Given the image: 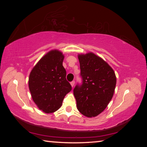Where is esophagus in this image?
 <instances>
[{"label": "esophagus", "instance_id": "esophagus-1", "mask_svg": "<svg viewBox=\"0 0 147 147\" xmlns=\"http://www.w3.org/2000/svg\"><path fill=\"white\" fill-rule=\"evenodd\" d=\"M74 84H75V82H74V81H73V82H71V85L72 87H73V88L74 86Z\"/></svg>", "mask_w": 147, "mask_h": 147}]
</instances>
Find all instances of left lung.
Segmentation results:
<instances>
[{
	"label": "left lung",
	"mask_w": 147,
	"mask_h": 147,
	"mask_svg": "<svg viewBox=\"0 0 147 147\" xmlns=\"http://www.w3.org/2000/svg\"><path fill=\"white\" fill-rule=\"evenodd\" d=\"M82 78L73 90L77 109L87 117H94L106 108L112 98L117 79L113 69L93 53L78 55Z\"/></svg>",
	"instance_id": "8db88e82"
}]
</instances>
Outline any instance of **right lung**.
Masks as SVG:
<instances>
[{
	"mask_svg": "<svg viewBox=\"0 0 147 147\" xmlns=\"http://www.w3.org/2000/svg\"><path fill=\"white\" fill-rule=\"evenodd\" d=\"M63 59L61 51L52 50L39 59L30 73L28 87L32 100L44 113L58 110L72 89L66 80Z\"/></svg>",
	"mask_w": 147,
	"mask_h": 147,
	"instance_id": "1",
	"label": "right lung"
}]
</instances>
